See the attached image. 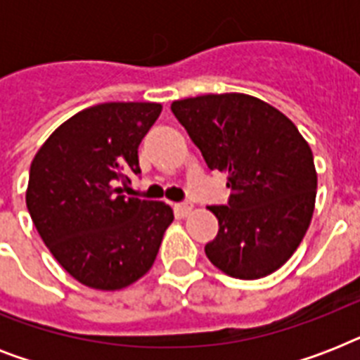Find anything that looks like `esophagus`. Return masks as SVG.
Returning a JSON list of instances; mask_svg holds the SVG:
<instances>
[{"label":"esophagus","mask_w":360,"mask_h":360,"mask_svg":"<svg viewBox=\"0 0 360 360\" xmlns=\"http://www.w3.org/2000/svg\"><path fill=\"white\" fill-rule=\"evenodd\" d=\"M174 209L179 217H188L192 213V203H175Z\"/></svg>","instance_id":"obj_1"}]
</instances>
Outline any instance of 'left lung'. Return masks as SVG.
<instances>
[{
    "mask_svg": "<svg viewBox=\"0 0 360 360\" xmlns=\"http://www.w3.org/2000/svg\"><path fill=\"white\" fill-rule=\"evenodd\" d=\"M172 112L209 168L228 175V205L207 207L219 219L209 262L240 280L274 273L312 220L318 174L308 141L280 110L245 93L181 98Z\"/></svg>",
    "mask_w": 360,
    "mask_h": 360,
    "instance_id": "1",
    "label": "left lung"
}]
</instances>
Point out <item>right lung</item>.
Segmentation results:
<instances>
[{
    "label": "right lung",
    "instance_id": "add662e5",
    "mask_svg": "<svg viewBox=\"0 0 360 360\" xmlns=\"http://www.w3.org/2000/svg\"><path fill=\"white\" fill-rule=\"evenodd\" d=\"M158 103H104L61 123L37 151L25 203L58 263L80 284L117 291L153 267L174 211L124 198L117 181L140 174L138 146Z\"/></svg>",
    "mask_w": 360,
    "mask_h": 360
}]
</instances>
